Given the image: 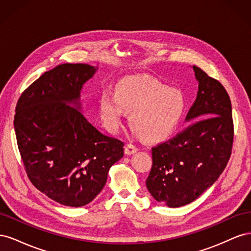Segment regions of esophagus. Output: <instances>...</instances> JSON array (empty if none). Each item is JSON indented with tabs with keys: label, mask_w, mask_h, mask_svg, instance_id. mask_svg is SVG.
<instances>
[{
	"label": "esophagus",
	"mask_w": 251,
	"mask_h": 251,
	"mask_svg": "<svg viewBox=\"0 0 251 251\" xmlns=\"http://www.w3.org/2000/svg\"><path fill=\"white\" fill-rule=\"evenodd\" d=\"M137 151H138V148L134 146V144H132V143H127L125 148V153L126 155H132V154L136 153Z\"/></svg>",
	"instance_id": "esophagus-1"
}]
</instances>
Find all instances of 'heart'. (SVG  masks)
Here are the masks:
<instances>
[{"instance_id": "b5f03b06", "label": "heart", "mask_w": 251, "mask_h": 251, "mask_svg": "<svg viewBox=\"0 0 251 251\" xmlns=\"http://www.w3.org/2000/svg\"><path fill=\"white\" fill-rule=\"evenodd\" d=\"M100 115L111 133L118 132L126 113L142 139L151 142L169 138L177 130L186 102L178 90L151 77H128L119 81L115 94L103 91L100 96Z\"/></svg>"}]
</instances>
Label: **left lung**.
I'll list each match as a JSON object with an SVG mask.
<instances>
[{"label":"left lung","mask_w":251,"mask_h":251,"mask_svg":"<svg viewBox=\"0 0 251 251\" xmlns=\"http://www.w3.org/2000/svg\"><path fill=\"white\" fill-rule=\"evenodd\" d=\"M199 91L186 120L195 121L175 137L151 148L147 187L169 207L196 200L226 168L233 143L231 102L222 83L194 66Z\"/></svg>","instance_id":"8db88e82"}]
</instances>
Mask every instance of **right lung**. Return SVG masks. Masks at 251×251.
<instances>
[{"label": "right lung", "instance_id": "1", "mask_svg": "<svg viewBox=\"0 0 251 251\" xmlns=\"http://www.w3.org/2000/svg\"><path fill=\"white\" fill-rule=\"evenodd\" d=\"M94 73L95 68L87 64L56 66L22 93L14 114L27 177L66 206L92 201L107 182L111 166L124 156L123 141L103 135L67 104H78L82 85Z\"/></svg>", "mask_w": 251, "mask_h": 251}]
</instances>
